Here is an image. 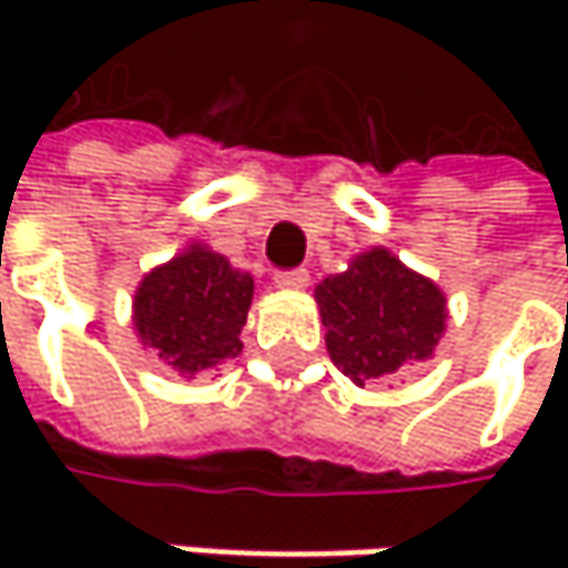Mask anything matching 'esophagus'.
<instances>
[{
    "label": "esophagus",
    "instance_id": "obj_1",
    "mask_svg": "<svg viewBox=\"0 0 568 568\" xmlns=\"http://www.w3.org/2000/svg\"><path fill=\"white\" fill-rule=\"evenodd\" d=\"M276 285H283V288H305L308 285V270H283V273H276Z\"/></svg>",
    "mask_w": 568,
    "mask_h": 568
}]
</instances>
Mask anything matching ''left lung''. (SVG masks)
<instances>
[{"label":"left lung","mask_w":568,"mask_h":568,"mask_svg":"<svg viewBox=\"0 0 568 568\" xmlns=\"http://www.w3.org/2000/svg\"><path fill=\"white\" fill-rule=\"evenodd\" d=\"M332 362L355 382L395 375L434 352L444 332L440 288L400 266L388 250L358 256L315 288Z\"/></svg>","instance_id":"1"}]
</instances>
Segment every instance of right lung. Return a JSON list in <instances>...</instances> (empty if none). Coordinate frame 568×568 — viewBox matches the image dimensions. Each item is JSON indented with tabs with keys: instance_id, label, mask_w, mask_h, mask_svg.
<instances>
[{
	"instance_id": "obj_1",
	"label": "right lung",
	"mask_w": 568,
	"mask_h": 568,
	"mask_svg": "<svg viewBox=\"0 0 568 568\" xmlns=\"http://www.w3.org/2000/svg\"><path fill=\"white\" fill-rule=\"evenodd\" d=\"M253 302V276L233 270L220 253L186 250L144 276L134 295V325L144 345L180 375H193L236 358Z\"/></svg>"
}]
</instances>
